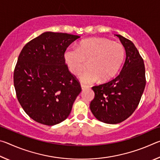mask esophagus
<instances>
[{
    "label": "esophagus",
    "mask_w": 160,
    "mask_h": 160,
    "mask_svg": "<svg viewBox=\"0 0 160 160\" xmlns=\"http://www.w3.org/2000/svg\"><path fill=\"white\" fill-rule=\"evenodd\" d=\"M81 88H82V90H85V89L88 88V86L83 85V84H81Z\"/></svg>",
    "instance_id": "1"
}]
</instances>
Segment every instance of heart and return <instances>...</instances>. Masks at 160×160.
<instances>
[{"label": "heart", "instance_id": "b5f03b06", "mask_svg": "<svg viewBox=\"0 0 160 160\" xmlns=\"http://www.w3.org/2000/svg\"><path fill=\"white\" fill-rule=\"evenodd\" d=\"M125 57V48L121 44L105 38L84 39L76 48H68L64 58L70 72L79 75L88 61L89 69L80 75L81 82L93 83L100 79L106 82L118 73Z\"/></svg>", "mask_w": 160, "mask_h": 160}]
</instances>
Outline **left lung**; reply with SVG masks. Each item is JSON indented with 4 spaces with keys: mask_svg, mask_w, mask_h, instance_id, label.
Listing matches in <instances>:
<instances>
[{
    "mask_svg": "<svg viewBox=\"0 0 160 160\" xmlns=\"http://www.w3.org/2000/svg\"><path fill=\"white\" fill-rule=\"evenodd\" d=\"M126 50V61L117 77L93 86L94 98L90 107L103 123L116 124L128 118L139 104L146 84L143 59L131 40L116 34Z\"/></svg>",
    "mask_w": 160,
    "mask_h": 160,
    "instance_id": "8db88e82",
    "label": "left lung"
}]
</instances>
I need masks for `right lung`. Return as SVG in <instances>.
Instances as JSON below:
<instances>
[{
    "instance_id": "obj_1",
    "label": "right lung",
    "mask_w": 160,
    "mask_h": 160,
    "mask_svg": "<svg viewBox=\"0 0 160 160\" xmlns=\"http://www.w3.org/2000/svg\"><path fill=\"white\" fill-rule=\"evenodd\" d=\"M80 37L44 32L26 44L19 55L13 75L16 96L38 123L53 126L66 120L82 90L64 58L68 46Z\"/></svg>"
}]
</instances>
